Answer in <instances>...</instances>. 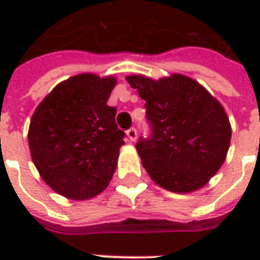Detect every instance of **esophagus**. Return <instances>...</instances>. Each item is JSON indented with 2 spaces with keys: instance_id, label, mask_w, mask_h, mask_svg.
I'll use <instances>...</instances> for the list:
<instances>
[{
  "instance_id": "1",
  "label": "esophagus",
  "mask_w": 260,
  "mask_h": 260,
  "mask_svg": "<svg viewBox=\"0 0 260 260\" xmlns=\"http://www.w3.org/2000/svg\"><path fill=\"white\" fill-rule=\"evenodd\" d=\"M126 135H128V138H129L131 142H135L136 138H138V132H136V129L132 126V128H129V129L126 131Z\"/></svg>"
}]
</instances>
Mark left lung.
<instances>
[{
  "mask_svg": "<svg viewBox=\"0 0 260 260\" xmlns=\"http://www.w3.org/2000/svg\"><path fill=\"white\" fill-rule=\"evenodd\" d=\"M126 80L146 104L152 134L136 150L147 174L171 192H192L207 184L225 160L231 126L223 106L196 80L174 74L153 80Z\"/></svg>",
  "mask_w": 260,
  "mask_h": 260,
  "instance_id": "8db88e82",
  "label": "left lung"
}]
</instances>
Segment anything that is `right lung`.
Instances as JSON below:
<instances>
[{
    "label": "right lung",
    "instance_id": "1",
    "mask_svg": "<svg viewBox=\"0 0 260 260\" xmlns=\"http://www.w3.org/2000/svg\"><path fill=\"white\" fill-rule=\"evenodd\" d=\"M117 80L76 75L44 97L29 126V147L42 178L59 195L85 201L107 188L125 132L107 100Z\"/></svg>",
    "mask_w": 260,
    "mask_h": 260
}]
</instances>
